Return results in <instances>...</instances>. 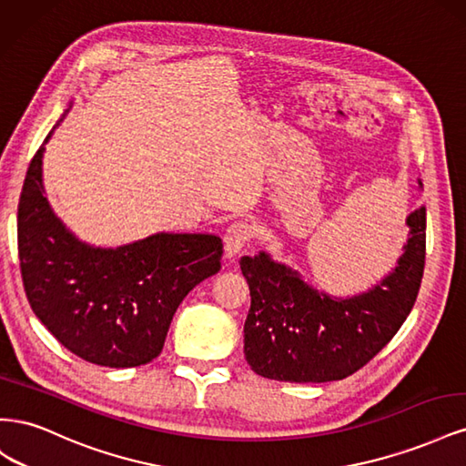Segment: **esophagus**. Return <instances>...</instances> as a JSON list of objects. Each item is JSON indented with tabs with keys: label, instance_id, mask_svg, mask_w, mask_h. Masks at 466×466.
<instances>
[{
	"label": "esophagus",
	"instance_id": "obj_1",
	"mask_svg": "<svg viewBox=\"0 0 466 466\" xmlns=\"http://www.w3.org/2000/svg\"><path fill=\"white\" fill-rule=\"evenodd\" d=\"M252 237V229L250 225L245 221H235L231 223L228 231H225L223 237V245H225V257L228 258H235L238 252H241Z\"/></svg>",
	"mask_w": 466,
	"mask_h": 466
}]
</instances>
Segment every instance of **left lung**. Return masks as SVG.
<instances>
[{
  "label": "left lung",
  "instance_id": "obj_1",
  "mask_svg": "<svg viewBox=\"0 0 466 466\" xmlns=\"http://www.w3.org/2000/svg\"><path fill=\"white\" fill-rule=\"evenodd\" d=\"M421 188V180L418 178ZM397 266L365 291L336 298L260 250L241 258L250 288L245 358L250 370L288 383L340 380L383 350L410 315L426 260V208L406 218Z\"/></svg>",
  "mask_w": 466,
  "mask_h": 466
}]
</instances>
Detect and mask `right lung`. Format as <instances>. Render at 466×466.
I'll use <instances>...</instances> for the list:
<instances>
[{
  "mask_svg": "<svg viewBox=\"0 0 466 466\" xmlns=\"http://www.w3.org/2000/svg\"><path fill=\"white\" fill-rule=\"evenodd\" d=\"M67 112L38 147L19 200L26 299L72 354L103 368H137L161 354L182 299L221 270L223 243L209 233L165 231L120 247L81 241L56 216L42 182L45 146Z\"/></svg>",
  "mask_w": 466,
  "mask_h": 466,
  "instance_id": "obj_1",
  "label": "right lung"
}]
</instances>
